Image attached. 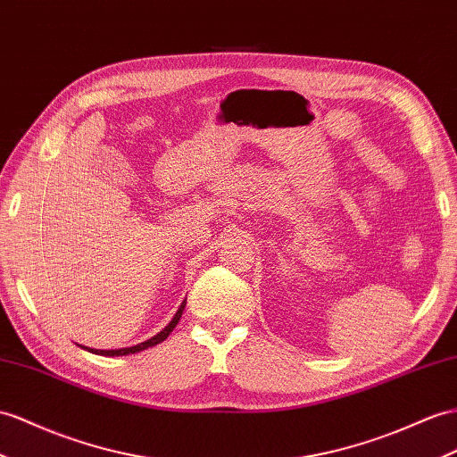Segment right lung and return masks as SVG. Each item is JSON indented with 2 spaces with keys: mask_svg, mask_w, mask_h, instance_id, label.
<instances>
[{
  "mask_svg": "<svg viewBox=\"0 0 457 457\" xmlns=\"http://www.w3.org/2000/svg\"><path fill=\"white\" fill-rule=\"evenodd\" d=\"M183 309H185V301L181 303V307L178 309V312H175V317L171 319V322L166 326V328H163L160 334H156L154 337H150V340L143 342V344L133 345V347H125V349H88V347H87V349L90 351V353H96V355L117 357V355H131V353H138V351H143V349H146V347L158 345V344H162L163 340H166V337L171 334V330L175 328V326H178V322H179V319H181V314H183Z\"/></svg>",
  "mask_w": 457,
  "mask_h": 457,
  "instance_id": "right-lung-1",
  "label": "right lung"
}]
</instances>
